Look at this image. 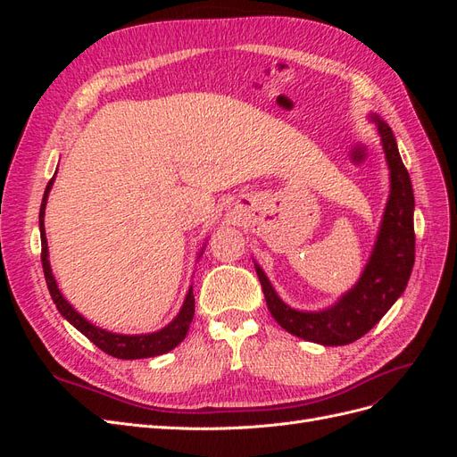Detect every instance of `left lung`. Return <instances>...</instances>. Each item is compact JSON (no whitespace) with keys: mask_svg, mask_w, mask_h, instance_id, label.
Segmentation results:
<instances>
[{"mask_svg":"<svg viewBox=\"0 0 457 457\" xmlns=\"http://www.w3.org/2000/svg\"><path fill=\"white\" fill-rule=\"evenodd\" d=\"M370 120L376 123L381 137L391 185L376 244L358 282L334 305L320 311H299L280 299L265 270L255 262L262 294L274 320L292 336L324 347L349 345L368 334L404 294L416 259V234H413L416 202H413L410 175L400 158L391 128L378 114H370Z\"/></svg>","mask_w":457,"mask_h":457,"instance_id":"1","label":"left lung"}]
</instances>
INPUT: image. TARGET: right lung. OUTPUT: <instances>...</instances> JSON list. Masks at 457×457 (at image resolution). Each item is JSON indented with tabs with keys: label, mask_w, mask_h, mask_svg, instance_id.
Returning <instances> with one entry per match:
<instances>
[{
	"label": "right lung",
	"mask_w": 457,
	"mask_h": 457,
	"mask_svg": "<svg viewBox=\"0 0 457 457\" xmlns=\"http://www.w3.org/2000/svg\"><path fill=\"white\" fill-rule=\"evenodd\" d=\"M53 175L51 181L46 187V195L44 200H41V207H39V234H41V265H44V274H46V282L49 287V294L54 305H57L59 312L71 322L78 331H81L91 343H95L96 347L101 351H104L110 356L121 358V361H137V358H150V356H160L170 353L171 349H175L179 343H181L187 337V331L190 328L192 316H195V294H192V286L188 287L187 297L183 301L181 311L177 312V316L173 320L163 326L158 331H152V334H137V336H128V334H116V331H108L103 329L99 326L91 324L87 318L81 316L71 303L64 299V295L61 294L59 284L54 280L53 270H51V262H49V247H47V238H46V205H47V198L49 192L53 188L54 183ZM205 247V245H204ZM204 247L198 253V259L204 253Z\"/></svg>",
	"instance_id": "obj_1"
}]
</instances>
